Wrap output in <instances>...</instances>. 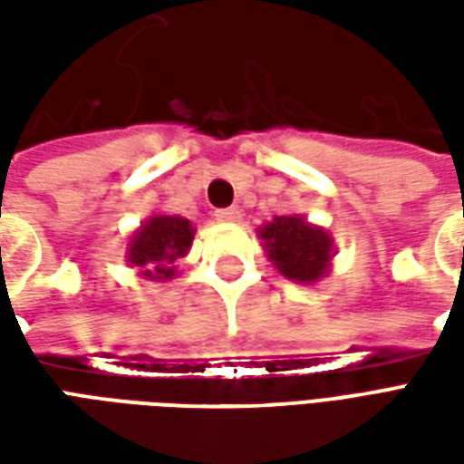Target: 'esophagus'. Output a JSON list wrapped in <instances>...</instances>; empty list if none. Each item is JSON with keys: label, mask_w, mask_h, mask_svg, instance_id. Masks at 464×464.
I'll return each mask as SVG.
<instances>
[{"label": "esophagus", "mask_w": 464, "mask_h": 464, "mask_svg": "<svg viewBox=\"0 0 464 464\" xmlns=\"http://www.w3.org/2000/svg\"><path fill=\"white\" fill-rule=\"evenodd\" d=\"M213 216H216V221L221 223H236L241 221V208H236V206H231V208H218Z\"/></svg>", "instance_id": "esophagus-1"}]
</instances>
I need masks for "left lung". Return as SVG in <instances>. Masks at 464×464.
Returning a JSON list of instances; mask_svg holds the SVG:
<instances>
[{"instance_id":"1","label":"left lung","mask_w":464,"mask_h":464,"mask_svg":"<svg viewBox=\"0 0 464 464\" xmlns=\"http://www.w3.org/2000/svg\"><path fill=\"white\" fill-rule=\"evenodd\" d=\"M258 238L276 271L288 281L315 283L331 271L333 238L301 216H276L258 228Z\"/></svg>"}]
</instances>
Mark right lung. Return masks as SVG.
<instances>
[{
    "mask_svg": "<svg viewBox=\"0 0 464 464\" xmlns=\"http://www.w3.org/2000/svg\"><path fill=\"white\" fill-rule=\"evenodd\" d=\"M196 228L188 218L181 216H151L133 233L126 248V261L131 268H139L143 278L151 281H171L176 276V261L191 248Z\"/></svg>",
    "mask_w": 464,
    "mask_h": 464,
    "instance_id": "1",
    "label": "right lung"
}]
</instances>
